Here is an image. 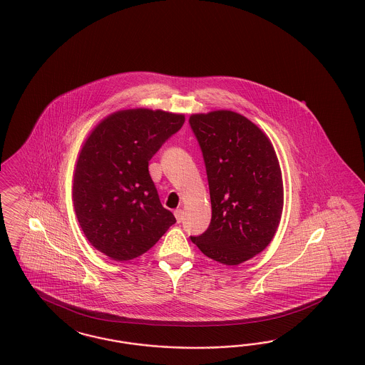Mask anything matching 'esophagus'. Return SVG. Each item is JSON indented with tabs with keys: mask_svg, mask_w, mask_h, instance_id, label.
<instances>
[{
	"mask_svg": "<svg viewBox=\"0 0 365 365\" xmlns=\"http://www.w3.org/2000/svg\"><path fill=\"white\" fill-rule=\"evenodd\" d=\"M174 215H175L176 221H178V222H182V221H183V210L178 209V210L174 212Z\"/></svg>",
	"mask_w": 365,
	"mask_h": 365,
	"instance_id": "1",
	"label": "esophagus"
}]
</instances>
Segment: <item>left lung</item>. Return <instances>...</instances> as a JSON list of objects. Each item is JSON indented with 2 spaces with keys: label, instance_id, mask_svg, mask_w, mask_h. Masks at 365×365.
<instances>
[{
  "label": "left lung",
  "instance_id": "8db88e82",
  "mask_svg": "<svg viewBox=\"0 0 365 365\" xmlns=\"http://www.w3.org/2000/svg\"><path fill=\"white\" fill-rule=\"evenodd\" d=\"M212 201V221L191 241L203 255L239 265L264 251L283 212L277 152L264 132L232 110L191 114Z\"/></svg>",
  "mask_w": 365,
  "mask_h": 365
}]
</instances>
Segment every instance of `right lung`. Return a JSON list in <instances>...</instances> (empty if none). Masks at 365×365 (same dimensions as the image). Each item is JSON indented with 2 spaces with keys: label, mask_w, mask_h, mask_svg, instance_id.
<instances>
[{
  "label": "right lung",
  "mask_w": 365,
  "mask_h": 365,
  "mask_svg": "<svg viewBox=\"0 0 365 365\" xmlns=\"http://www.w3.org/2000/svg\"><path fill=\"white\" fill-rule=\"evenodd\" d=\"M185 123V114L126 109L109 114L76 162L73 201L88 242L115 262L136 259L175 224L152 182L148 162Z\"/></svg>",
  "instance_id": "add662e5"
}]
</instances>
